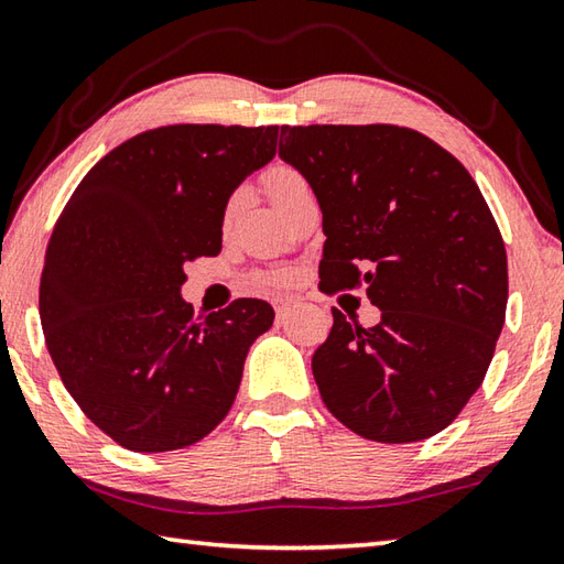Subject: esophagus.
Here are the masks:
<instances>
[{"label":"esophagus","instance_id":"obj_1","mask_svg":"<svg viewBox=\"0 0 564 564\" xmlns=\"http://www.w3.org/2000/svg\"><path fill=\"white\" fill-rule=\"evenodd\" d=\"M295 301L293 299H275L273 301V308H275V315H279V317H283L285 313H289L291 311V305H293Z\"/></svg>","mask_w":564,"mask_h":564}]
</instances>
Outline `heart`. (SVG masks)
<instances>
[{"label":"heart","instance_id":"b5f03b06","mask_svg":"<svg viewBox=\"0 0 564 564\" xmlns=\"http://www.w3.org/2000/svg\"><path fill=\"white\" fill-rule=\"evenodd\" d=\"M265 184H269V189H271L275 209H279L281 204H285L289 199H293L295 194L308 189V182H305L299 172L291 167H273L269 175H265ZM241 202H243L241 192L231 194V199L227 202V209H224V217H227V221L237 217V212L241 209Z\"/></svg>","mask_w":564,"mask_h":564}]
</instances>
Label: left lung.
Segmentation results:
<instances>
[{"instance_id":"1","label":"left lung","mask_w":564,"mask_h":564,"mask_svg":"<svg viewBox=\"0 0 564 564\" xmlns=\"http://www.w3.org/2000/svg\"><path fill=\"white\" fill-rule=\"evenodd\" d=\"M279 158L321 204L323 285L365 283L382 313L355 327L333 311L313 355L325 406L380 444L438 434L484 382L506 323V247L478 184L397 126H283Z\"/></svg>"}]
</instances>
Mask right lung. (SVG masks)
Here are the masks:
<instances>
[{
	"label": "right lung",
	"instance_id": "1",
	"mask_svg": "<svg viewBox=\"0 0 564 564\" xmlns=\"http://www.w3.org/2000/svg\"><path fill=\"white\" fill-rule=\"evenodd\" d=\"M279 126H167L90 167L51 234L39 315L68 394L140 454L197 444L237 399L273 308L241 299L194 321L184 263L221 251L224 209L275 155Z\"/></svg>",
	"mask_w": 564,
	"mask_h": 564
}]
</instances>
